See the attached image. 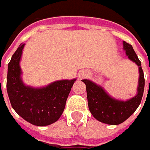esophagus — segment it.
I'll return each instance as SVG.
<instances>
[{
    "label": "esophagus",
    "instance_id": "1",
    "mask_svg": "<svg viewBox=\"0 0 150 150\" xmlns=\"http://www.w3.org/2000/svg\"><path fill=\"white\" fill-rule=\"evenodd\" d=\"M84 76H87V74H81V75H79V77H80V78H83Z\"/></svg>",
    "mask_w": 150,
    "mask_h": 150
}]
</instances>
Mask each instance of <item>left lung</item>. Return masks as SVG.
<instances>
[{
    "label": "left lung",
    "mask_w": 150,
    "mask_h": 150,
    "mask_svg": "<svg viewBox=\"0 0 150 150\" xmlns=\"http://www.w3.org/2000/svg\"><path fill=\"white\" fill-rule=\"evenodd\" d=\"M124 49L130 60L139 66V79L138 93L128 101H119L111 98L101 88L89 80H82L86 85L88 108L93 116L104 124L117 125L124 122L139 106L144 90V77L141 62L129 43L124 42Z\"/></svg>",
    "instance_id": "obj_1"
}]
</instances>
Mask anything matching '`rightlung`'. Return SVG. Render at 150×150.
Segmentation results:
<instances>
[{
  "label": "right lung",
  "instance_id": "obj_1",
  "mask_svg": "<svg viewBox=\"0 0 150 150\" xmlns=\"http://www.w3.org/2000/svg\"><path fill=\"white\" fill-rule=\"evenodd\" d=\"M24 45L19 46L8 63L9 99L15 111L26 121L37 126H47L59 119L76 79L57 81L42 88L25 86L21 79L19 64Z\"/></svg>",
  "mask_w": 150,
  "mask_h": 150
}]
</instances>
